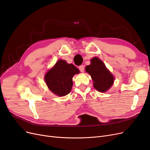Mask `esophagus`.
I'll return each instance as SVG.
<instances>
[{
  "mask_svg": "<svg viewBox=\"0 0 150 150\" xmlns=\"http://www.w3.org/2000/svg\"><path fill=\"white\" fill-rule=\"evenodd\" d=\"M79 70H80V71L83 72L85 70V67L83 65H80L79 66Z\"/></svg>",
  "mask_w": 150,
  "mask_h": 150,
  "instance_id": "34e87169",
  "label": "esophagus"
}]
</instances>
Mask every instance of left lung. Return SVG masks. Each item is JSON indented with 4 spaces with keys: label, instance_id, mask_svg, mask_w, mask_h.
<instances>
[{
    "label": "left lung",
    "instance_id": "left-lung-1",
    "mask_svg": "<svg viewBox=\"0 0 150 150\" xmlns=\"http://www.w3.org/2000/svg\"><path fill=\"white\" fill-rule=\"evenodd\" d=\"M85 70L91 75L94 81L93 86L98 91L106 92L113 85V75L99 58L93 57L91 64L87 65Z\"/></svg>",
    "mask_w": 150,
    "mask_h": 150
}]
</instances>
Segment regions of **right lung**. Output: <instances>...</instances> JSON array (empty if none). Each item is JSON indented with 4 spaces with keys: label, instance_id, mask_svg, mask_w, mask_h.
Returning <instances> with one entry per match:
<instances>
[{
    "label": "right lung",
    "instance_id": "right-lung-1",
    "mask_svg": "<svg viewBox=\"0 0 150 150\" xmlns=\"http://www.w3.org/2000/svg\"><path fill=\"white\" fill-rule=\"evenodd\" d=\"M79 72V70L73 64H69L65 60H59L46 74L45 81L53 93L64 96L70 92L73 85L72 78Z\"/></svg>",
    "mask_w": 150,
    "mask_h": 150
}]
</instances>
